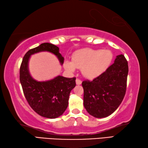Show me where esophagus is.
Wrapping results in <instances>:
<instances>
[{
    "label": "esophagus",
    "mask_w": 148,
    "mask_h": 148,
    "mask_svg": "<svg viewBox=\"0 0 148 148\" xmlns=\"http://www.w3.org/2000/svg\"><path fill=\"white\" fill-rule=\"evenodd\" d=\"M81 83H82L81 80H80V79H76V84H77V85L81 84Z\"/></svg>",
    "instance_id": "obj_1"
}]
</instances>
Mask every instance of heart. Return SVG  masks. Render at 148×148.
Listing matches in <instances>:
<instances>
[{"label":"heart","instance_id":"b5f03b06","mask_svg":"<svg viewBox=\"0 0 148 148\" xmlns=\"http://www.w3.org/2000/svg\"><path fill=\"white\" fill-rule=\"evenodd\" d=\"M112 53L109 50L83 49L75 52L72 62L66 60L64 67L74 72L76 68L81 69L82 74L87 79L97 78L103 74L112 62Z\"/></svg>","mask_w":148,"mask_h":148}]
</instances>
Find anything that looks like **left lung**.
<instances>
[{"label": "left lung", "mask_w": 148, "mask_h": 148, "mask_svg": "<svg viewBox=\"0 0 148 148\" xmlns=\"http://www.w3.org/2000/svg\"><path fill=\"white\" fill-rule=\"evenodd\" d=\"M128 71V62L120 54L100 76L82 82L84 106L90 115L105 118L117 109L125 96Z\"/></svg>", "instance_id": "left-lung-1"}]
</instances>
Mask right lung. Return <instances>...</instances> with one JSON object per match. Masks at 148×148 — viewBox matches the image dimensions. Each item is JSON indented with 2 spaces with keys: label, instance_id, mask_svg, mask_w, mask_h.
Segmentation results:
<instances>
[{
  "label": "right lung",
  "instance_id": "obj_1",
  "mask_svg": "<svg viewBox=\"0 0 148 148\" xmlns=\"http://www.w3.org/2000/svg\"><path fill=\"white\" fill-rule=\"evenodd\" d=\"M42 51L54 54L63 64L64 58L59 53L58 47L49 43H41L28 51L23 57L20 67V82L30 107L41 116L54 119L63 114L66 110L70 92L76 86V78L58 75L47 81L34 79L28 70V62L31 55Z\"/></svg>",
  "mask_w": 148,
  "mask_h": 148
}]
</instances>
